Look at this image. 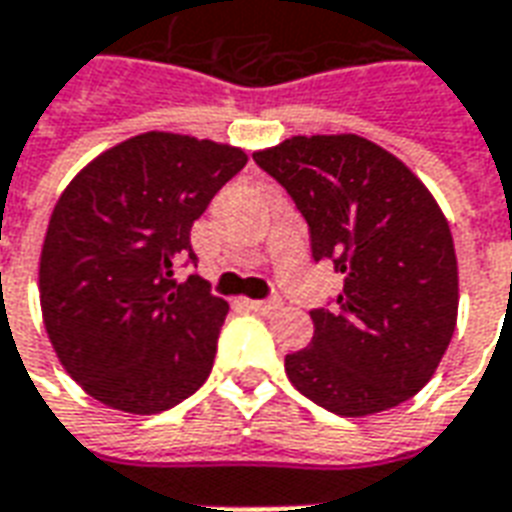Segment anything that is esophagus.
Here are the masks:
<instances>
[{
    "instance_id": "esophagus-1",
    "label": "esophagus",
    "mask_w": 512,
    "mask_h": 512,
    "mask_svg": "<svg viewBox=\"0 0 512 512\" xmlns=\"http://www.w3.org/2000/svg\"><path fill=\"white\" fill-rule=\"evenodd\" d=\"M245 305L256 313H278L283 308V300H278V297H272V300H248Z\"/></svg>"
}]
</instances>
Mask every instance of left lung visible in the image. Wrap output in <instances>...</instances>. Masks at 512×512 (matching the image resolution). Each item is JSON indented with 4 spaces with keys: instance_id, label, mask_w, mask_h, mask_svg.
I'll list each match as a JSON object with an SVG mask.
<instances>
[{
    "instance_id": "left-lung-1",
    "label": "left lung",
    "mask_w": 512,
    "mask_h": 512,
    "mask_svg": "<svg viewBox=\"0 0 512 512\" xmlns=\"http://www.w3.org/2000/svg\"><path fill=\"white\" fill-rule=\"evenodd\" d=\"M281 185L343 289L313 308L308 349L286 354L289 382L343 417L384 412L420 393L458 316L453 234L401 160L360 136H294L253 155Z\"/></svg>"
}]
</instances>
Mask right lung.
Returning a JSON list of instances; mask_svg holds the SVG:
<instances>
[{"label": "right lung", "mask_w": 512, "mask_h": 512, "mask_svg": "<svg viewBox=\"0 0 512 512\" xmlns=\"http://www.w3.org/2000/svg\"><path fill=\"white\" fill-rule=\"evenodd\" d=\"M248 163L215 141L141 133L59 196L40 253V308L59 363L100 404L166 412L207 382L226 300L196 264L193 220Z\"/></svg>", "instance_id": "obj_1"}]
</instances>
